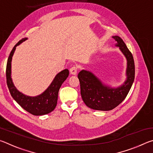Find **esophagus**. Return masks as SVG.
Listing matches in <instances>:
<instances>
[{
  "instance_id": "34e87169",
  "label": "esophagus",
  "mask_w": 153,
  "mask_h": 153,
  "mask_svg": "<svg viewBox=\"0 0 153 153\" xmlns=\"http://www.w3.org/2000/svg\"><path fill=\"white\" fill-rule=\"evenodd\" d=\"M70 73L72 75H76L77 72V67L76 66H73L70 68Z\"/></svg>"
}]
</instances>
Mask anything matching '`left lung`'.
Wrapping results in <instances>:
<instances>
[{
  "mask_svg": "<svg viewBox=\"0 0 153 153\" xmlns=\"http://www.w3.org/2000/svg\"><path fill=\"white\" fill-rule=\"evenodd\" d=\"M128 61L127 80L117 88H111L102 85L91 72L82 70L78 74L80 91L83 101L90 108L99 111H109L120 104L125 99L130 90L135 77V65L133 55L125 42L119 36L113 37Z\"/></svg>",
  "mask_w": 153,
  "mask_h": 153,
  "instance_id": "left-lung-1",
  "label": "left lung"
}]
</instances>
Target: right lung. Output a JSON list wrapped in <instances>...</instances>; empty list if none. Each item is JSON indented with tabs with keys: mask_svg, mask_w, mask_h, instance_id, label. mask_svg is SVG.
Masks as SVG:
<instances>
[{
	"mask_svg": "<svg viewBox=\"0 0 153 153\" xmlns=\"http://www.w3.org/2000/svg\"><path fill=\"white\" fill-rule=\"evenodd\" d=\"M25 40H27L26 38L19 40L15 45L9 56L6 68L7 84L12 97L24 109L33 115H46L53 111L56 107L59 90L62 84L68 77L69 70L64 69L56 75L50 86L42 94L36 97H30L19 92L14 86L11 77V60L16 46Z\"/></svg>",
	"mask_w": 153,
	"mask_h": 153,
	"instance_id": "obj_1",
	"label": "right lung"
}]
</instances>
